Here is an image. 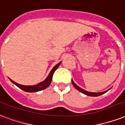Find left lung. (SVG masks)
Returning a JSON list of instances; mask_svg holds the SVG:
<instances>
[{
	"label": "left lung",
	"instance_id": "obj_1",
	"mask_svg": "<svg viewBox=\"0 0 125 125\" xmlns=\"http://www.w3.org/2000/svg\"><path fill=\"white\" fill-rule=\"evenodd\" d=\"M72 83L73 85L74 86V87L76 88V89L78 90L79 91L82 93L85 94H86V95H87V96H100L109 91V90H107V91H106L101 92V93H92V92H88L87 91H85V90L82 89V88H80L79 86L77 85H76V84L73 82V80H72Z\"/></svg>",
	"mask_w": 125,
	"mask_h": 125
}]
</instances>
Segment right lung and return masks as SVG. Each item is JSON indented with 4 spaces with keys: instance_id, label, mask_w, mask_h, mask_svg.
<instances>
[{
    "instance_id": "1",
    "label": "right lung",
    "mask_w": 125,
    "mask_h": 125,
    "mask_svg": "<svg viewBox=\"0 0 125 125\" xmlns=\"http://www.w3.org/2000/svg\"><path fill=\"white\" fill-rule=\"evenodd\" d=\"M61 63V62H60L57 64H56L53 69L51 70L50 73H49V75L47 76L46 79H45L43 82H40V83H38L34 85H20L19 83H17L16 82H13V80L10 79V80L11 81L13 84H15V85L18 87L19 89H21V90H23L24 91L29 92V93H34V92H37L42 91V90L45 89V88H47L48 86L51 84V82L52 81V78H53V75L54 72L57 69V68L59 66V65Z\"/></svg>"
}]
</instances>
